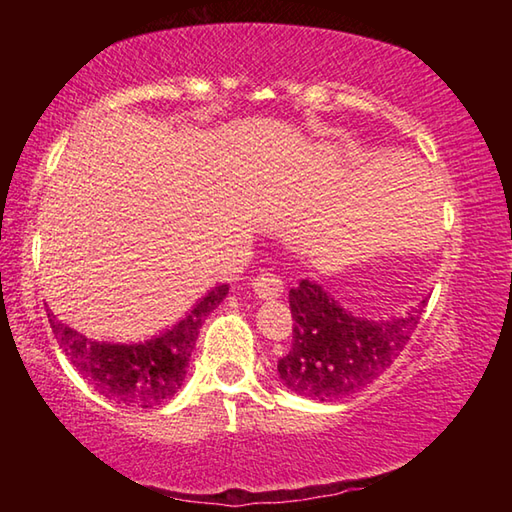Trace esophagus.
<instances>
[{
  "label": "esophagus",
  "instance_id": "34e87169",
  "mask_svg": "<svg viewBox=\"0 0 512 512\" xmlns=\"http://www.w3.org/2000/svg\"><path fill=\"white\" fill-rule=\"evenodd\" d=\"M253 291L259 300H275L282 296L284 284L277 275L273 273H262L253 280Z\"/></svg>",
  "mask_w": 512,
  "mask_h": 512
}]
</instances>
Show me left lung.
I'll return each instance as SVG.
<instances>
[{
    "mask_svg": "<svg viewBox=\"0 0 512 512\" xmlns=\"http://www.w3.org/2000/svg\"><path fill=\"white\" fill-rule=\"evenodd\" d=\"M293 343L277 361L291 393L334 402L372 384L400 357L418 327L427 298L397 316L366 318L345 309L323 284L302 280L289 291Z\"/></svg>",
    "mask_w": 512,
    "mask_h": 512,
    "instance_id": "1",
    "label": "left lung"
}]
</instances>
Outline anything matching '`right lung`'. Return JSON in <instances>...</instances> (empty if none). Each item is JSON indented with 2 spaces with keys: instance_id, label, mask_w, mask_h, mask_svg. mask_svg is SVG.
I'll list each match as a JSON object with an SVG mask.
<instances>
[{
  "instance_id": "right-lung-1",
  "label": "right lung",
  "mask_w": 512,
  "mask_h": 512,
  "mask_svg": "<svg viewBox=\"0 0 512 512\" xmlns=\"http://www.w3.org/2000/svg\"><path fill=\"white\" fill-rule=\"evenodd\" d=\"M228 284H216L176 325L162 329L146 341L110 343L94 341L76 332L54 316L49 309V323L56 341L83 379L110 402L155 409L169 402L183 386L189 357L198 339V329L228 296Z\"/></svg>"
}]
</instances>
